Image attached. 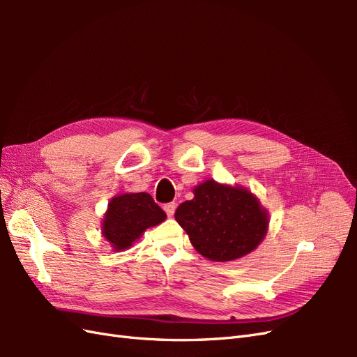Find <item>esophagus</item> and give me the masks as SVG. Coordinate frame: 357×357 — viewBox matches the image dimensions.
I'll use <instances>...</instances> for the list:
<instances>
[{
	"label": "esophagus",
	"instance_id": "esophagus-1",
	"mask_svg": "<svg viewBox=\"0 0 357 357\" xmlns=\"http://www.w3.org/2000/svg\"><path fill=\"white\" fill-rule=\"evenodd\" d=\"M176 208H177V204L176 202H169V204H165L164 205V210H165V213L169 215H174V213H176Z\"/></svg>",
	"mask_w": 357,
	"mask_h": 357
}]
</instances>
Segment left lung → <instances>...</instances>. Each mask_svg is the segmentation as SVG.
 I'll use <instances>...</instances> for the list:
<instances>
[{
    "label": "left lung",
    "instance_id": "8db88e82",
    "mask_svg": "<svg viewBox=\"0 0 357 357\" xmlns=\"http://www.w3.org/2000/svg\"><path fill=\"white\" fill-rule=\"evenodd\" d=\"M193 195L178 205L174 215L204 257L235 261L252 253L265 238L268 211L250 190L205 180L193 189Z\"/></svg>",
    "mask_w": 357,
    "mask_h": 357
}]
</instances>
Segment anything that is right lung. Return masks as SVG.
<instances>
[{"mask_svg": "<svg viewBox=\"0 0 357 357\" xmlns=\"http://www.w3.org/2000/svg\"><path fill=\"white\" fill-rule=\"evenodd\" d=\"M165 219V211L149 193H122L109 202L101 231L104 238L119 252L131 247L147 228H152Z\"/></svg>", "mask_w": 357, "mask_h": 357, "instance_id": "add662e5", "label": "right lung"}]
</instances>
